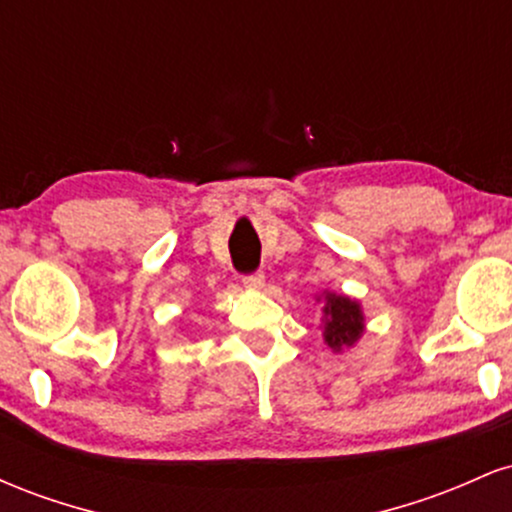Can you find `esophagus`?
Masks as SVG:
<instances>
[{
	"mask_svg": "<svg viewBox=\"0 0 512 512\" xmlns=\"http://www.w3.org/2000/svg\"><path fill=\"white\" fill-rule=\"evenodd\" d=\"M243 284L248 286V289H262V286H264V274H262V272L245 274V276H243Z\"/></svg>",
	"mask_w": 512,
	"mask_h": 512,
	"instance_id": "34e87169",
	"label": "esophagus"
}]
</instances>
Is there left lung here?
<instances>
[{
    "label": "left lung",
    "mask_w": 512,
    "mask_h": 512,
    "mask_svg": "<svg viewBox=\"0 0 512 512\" xmlns=\"http://www.w3.org/2000/svg\"><path fill=\"white\" fill-rule=\"evenodd\" d=\"M325 342L330 349L342 351L361 337L363 332V315L356 301H349L346 296H327L325 305Z\"/></svg>",
    "instance_id": "8db88e82"
}]
</instances>
